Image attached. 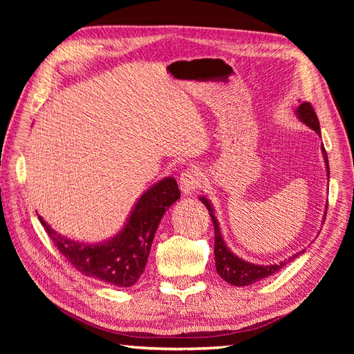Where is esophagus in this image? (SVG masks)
Wrapping results in <instances>:
<instances>
[{
	"instance_id": "1",
	"label": "esophagus",
	"mask_w": 354,
	"mask_h": 354,
	"mask_svg": "<svg viewBox=\"0 0 354 354\" xmlns=\"http://www.w3.org/2000/svg\"><path fill=\"white\" fill-rule=\"evenodd\" d=\"M178 183H180L181 192H183V195L192 196L198 190L201 181H199L196 171H186V173L181 174Z\"/></svg>"
}]
</instances>
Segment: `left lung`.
Here are the masks:
<instances>
[{"label": "left lung", "mask_w": 354, "mask_h": 354, "mask_svg": "<svg viewBox=\"0 0 354 354\" xmlns=\"http://www.w3.org/2000/svg\"><path fill=\"white\" fill-rule=\"evenodd\" d=\"M295 115L299 121H301L304 125H307L308 128H312L313 131L317 133V136L320 137V125H319V120L317 116L312 108V104L308 102H301L299 100V104L295 108ZM322 156L325 160V168H326V174L329 178V162H328V155L325 147L322 145ZM199 201L207 207L209 216L212 218V224H214V233H216V242H214V257H216V269L217 273L223 277L224 281L230 285L234 286H248L252 285L255 282H259L261 279H266L272 274H274L277 270H281L283 266H286L288 263H291L292 260H295L298 255L304 254L306 250H301L299 252L292 254L288 259L279 261V263H273V264H254L250 261L242 260L241 257L234 255L230 248L227 246V243L224 242L223 239V233L220 229V223L217 220L216 211H214L212 203L209 202L208 198L205 196H199ZM328 208V203L326 207ZM326 217V209L324 212V218ZM325 220H322L324 223Z\"/></svg>", "instance_id": "1"}]
</instances>
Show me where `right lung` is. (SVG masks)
<instances>
[{"instance_id":"add662e5","label":"right lung","mask_w":354,"mask_h":354,"mask_svg":"<svg viewBox=\"0 0 354 354\" xmlns=\"http://www.w3.org/2000/svg\"><path fill=\"white\" fill-rule=\"evenodd\" d=\"M178 198L176 178L159 180L137 199L122 229L111 239L95 243L63 236L38 217L57 250L75 269L104 283L130 288L143 274L159 223Z\"/></svg>"}]
</instances>
